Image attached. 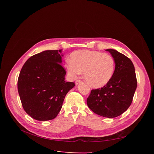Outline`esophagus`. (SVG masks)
<instances>
[{
    "label": "esophagus",
    "mask_w": 154,
    "mask_h": 154,
    "mask_svg": "<svg viewBox=\"0 0 154 154\" xmlns=\"http://www.w3.org/2000/svg\"><path fill=\"white\" fill-rule=\"evenodd\" d=\"M82 80H76V82H75V83H76V85H78L79 84V83H82Z\"/></svg>",
    "instance_id": "34e87169"
}]
</instances>
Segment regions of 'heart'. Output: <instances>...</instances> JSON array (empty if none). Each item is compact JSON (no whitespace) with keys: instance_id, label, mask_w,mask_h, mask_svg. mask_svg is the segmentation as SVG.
Here are the masks:
<instances>
[{"instance_id":"b5f03b06","label":"heart","mask_w":154,"mask_h":154,"mask_svg":"<svg viewBox=\"0 0 154 154\" xmlns=\"http://www.w3.org/2000/svg\"><path fill=\"white\" fill-rule=\"evenodd\" d=\"M66 67L68 74L75 78L84 72V78L91 87L100 88L112 78L116 62L112 56L97 51L80 50L70 56Z\"/></svg>"}]
</instances>
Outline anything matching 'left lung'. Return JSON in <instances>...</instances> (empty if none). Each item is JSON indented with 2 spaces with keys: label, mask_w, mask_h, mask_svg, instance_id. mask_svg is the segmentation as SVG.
Segmentation results:
<instances>
[{
  "label": "left lung",
  "mask_w": 154,
  "mask_h": 154,
  "mask_svg": "<svg viewBox=\"0 0 154 154\" xmlns=\"http://www.w3.org/2000/svg\"><path fill=\"white\" fill-rule=\"evenodd\" d=\"M116 62L114 75L105 86L92 89L87 99L92 112L103 117H118L131 105L137 88L134 66L128 57L114 49H106Z\"/></svg>",
  "instance_id": "1"
}]
</instances>
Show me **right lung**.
Returning <instances> with one entry per match:
<instances>
[{
    "mask_svg": "<svg viewBox=\"0 0 154 154\" xmlns=\"http://www.w3.org/2000/svg\"><path fill=\"white\" fill-rule=\"evenodd\" d=\"M62 50H48L31 57L18 78V91L26 112L38 121L57 117L67 93L75 86L65 81Z\"/></svg>",
    "mask_w": 154,
    "mask_h": 154,
    "instance_id": "add662e5",
    "label": "right lung"
}]
</instances>
